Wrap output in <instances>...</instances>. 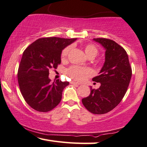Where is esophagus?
Here are the masks:
<instances>
[{
  "mask_svg": "<svg viewBox=\"0 0 147 147\" xmlns=\"http://www.w3.org/2000/svg\"><path fill=\"white\" fill-rule=\"evenodd\" d=\"M70 84H74V85H80L79 83H78V82H74V81H71V82H70Z\"/></svg>",
  "mask_w": 147,
  "mask_h": 147,
  "instance_id": "34e87169",
  "label": "esophagus"
}]
</instances>
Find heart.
I'll use <instances>...</instances> for the list:
<instances>
[{
    "label": "heart",
    "mask_w": 147,
    "mask_h": 147,
    "mask_svg": "<svg viewBox=\"0 0 147 147\" xmlns=\"http://www.w3.org/2000/svg\"><path fill=\"white\" fill-rule=\"evenodd\" d=\"M84 49L86 55L89 58L95 57L98 53V48L94 44H86L84 46ZM70 49H71V47H69V46L66 47L63 49L61 53V59L62 61H65L67 59ZM67 74L72 80H76L77 82H82L91 75L92 71L89 68L81 67L79 66L74 65L68 68Z\"/></svg>",
    "instance_id": "heart-1"
}]
</instances>
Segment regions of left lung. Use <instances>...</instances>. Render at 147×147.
<instances>
[{"label":"left lung","mask_w":147,"mask_h":147,"mask_svg":"<svg viewBox=\"0 0 147 147\" xmlns=\"http://www.w3.org/2000/svg\"><path fill=\"white\" fill-rule=\"evenodd\" d=\"M105 48V62L100 75L92 80L101 84L98 89H92L82 104L91 113L103 114L111 111L121 102L129 86L132 76L127 53L113 40L94 39Z\"/></svg>","instance_id":"obj_1"}]
</instances>
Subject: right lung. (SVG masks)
<instances>
[{"label":"right lung","instance_id":"obj_1","mask_svg":"<svg viewBox=\"0 0 147 147\" xmlns=\"http://www.w3.org/2000/svg\"><path fill=\"white\" fill-rule=\"evenodd\" d=\"M76 39L40 38L24 51L18 69V83L25 102L34 110L51 111L61 102L62 92L69 82L59 79L51 82L49 71L57 67L62 49Z\"/></svg>","mask_w":147,"mask_h":147}]
</instances>
